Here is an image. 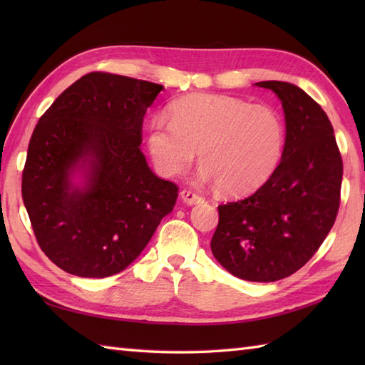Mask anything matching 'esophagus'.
Returning a JSON list of instances; mask_svg holds the SVG:
<instances>
[{
	"instance_id": "1",
	"label": "esophagus",
	"mask_w": 365,
	"mask_h": 365,
	"mask_svg": "<svg viewBox=\"0 0 365 365\" xmlns=\"http://www.w3.org/2000/svg\"><path fill=\"white\" fill-rule=\"evenodd\" d=\"M180 199L187 205H196V204L204 202V197L202 196H199V195H196V192H192L190 190H183L180 192Z\"/></svg>"
}]
</instances>
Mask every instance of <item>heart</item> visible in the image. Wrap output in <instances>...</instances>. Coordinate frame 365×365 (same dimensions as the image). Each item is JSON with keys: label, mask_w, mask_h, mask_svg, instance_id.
<instances>
[{"label": "heart", "mask_w": 365, "mask_h": 365, "mask_svg": "<svg viewBox=\"0 0 365 365\" xmlns=\"http://www.w3.org/2000/svg\"><path fill=\"white\" fill-rule=\"evenodd\" d=\"M170 120L155 118L147 135L153 165L165 175L185 173L199 150L202 180L218 183L227 196H246L263 187L282 160L285 123L271 106L195 94L173 105Z\"/></svg>", "instance_id": "heart-1"}]
</instances>
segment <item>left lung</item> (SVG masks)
I'll use <instances>...</instances> for the list:
<instances>
[{
	"instance_id": "8db88e82",
	"label": "left lung",
	"mask_w": 365,
	"mask_h": 365,
	"mask_svg": "<svg viewBox=\"0 0 365 365\" xmlns=\"http://www.w3.org/2000/svg\"><path fill=\"white\" fill-rule=\"evenodd\" d=\"M285 115V147L276 173L257 191L220 205L215 259L230 274L274 282L293 274L319 250L336 221L344 165L322 106L285 81H260Z\"/></svg>"
}]
</instances>
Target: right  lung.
<instances>
[{"label": "right lung", "mask_w": 365, "mask_h": 365, "mask_svg": "<svg viewBox=\"0 0 365 365\" xmlns=\"http://www.w3.org/2000/svg\"><path fill=\"white\" fill-rule=\"evenodd\" d=\"M161 84L92 72L38 119L21 196L41 250L80 277L120 273L173 212L178 188L155 175L139 149Z\"/></svg>", "instance_id": "1"}]
</instances>
